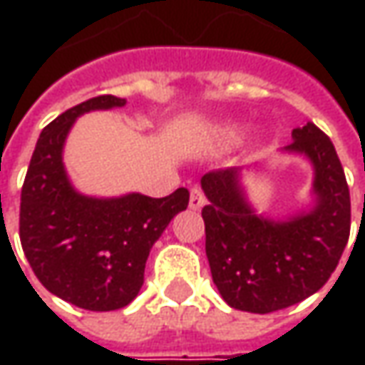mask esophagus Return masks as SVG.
I'll return each instance as SVG.
<instances>
[{"mask_svg":"<svg viewBox=\"0 0 365 365\" xmlns=\"http://www.w3.org/2000/svg\"><path fill=\"white\" fill-rule=\"evenodd\" d=\"M207 203V197H205V192L201 187H192L190 189V199H189V207L192 211H201Z\"/></svg>","mask_w":365,"mask_h":365,"instance_id":"34e87169","label":"esophagus"}]
</instances>
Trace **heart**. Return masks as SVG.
<instances>
[{
	"label": "heart",
	"mask_w": 365,
	"mask_h": 365,
	"mask_svg": "<svg viewBox=\"0 0 365 365\" xmlns=\"http://www.w3.org/2000/svg\"><path fill=\"white\" fill-rule=\"evenodd\" d=\"M227 135H230V138H235V135H237V132H235V130H227Z\"/></svg>",
	"instance_id": "b5f03b06"
}]
</instances>
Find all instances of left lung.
Masks as SVG:
<instances>
[{"label": "left lung", "instance_id": "8db88e82", "mask_svg": "<svg viewBox=\"0 0 365 365\" xmlns=\"http://www.w3.org/2000/svg\"><path fill=\"white\" fill-rule=\"evenodd\" d=\"M288 152L304 154L313 168L315 207L287 221L256 215L245 201L237 168L201 178L205 252L223 301L237 311L272 313L304 301L323 287L344 254L351 227V201L331 140L307 123L292 130Z\"/></svg>", "mask_w": 365, "mask_h": 365}]
</instances>
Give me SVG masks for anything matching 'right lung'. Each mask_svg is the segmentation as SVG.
<instances>
[{"label":"right lung","mask_w":365,"mask_h":365,"mask_svg":"<svg viewBox=\"0 0 365 365\" xmlns=\"http://www.w3.org/2000/svg\"><path fill=\"white\" fill-rule=\"evenodd\" d=\"M123 106L121 97L99 95L50 121L21 187L20 242L36 278L87 311H115L138 297L152 245L189 205L187 189L162 199L140 192L95 199L73 189L63 148L75 120L93 109Z\"/></svg>","instance_id":"obj_1"}]
</instances>
